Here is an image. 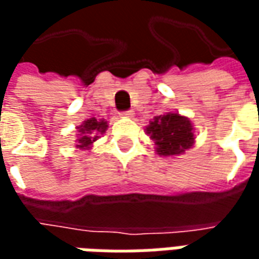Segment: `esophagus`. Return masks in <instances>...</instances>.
<instances>
[{
  "mask_svg": "<svg viewBox=\"0 0 259 259\" xmlns=\"http://www.w3.org/2000/svg\"><path fill=\"white\" fill-rule=\"evenodd\" d=\"M120 116H123V118H130V116H133V111H123V112L120 113Z\"/></svg>",
  "mask_w": 259,
  "mask_h": 259,
  "instance_id": "obj_1",
  "label": "esophagus"
}]
</instances>
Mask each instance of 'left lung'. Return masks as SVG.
Here are the masks:
<instances>
[{
  "label": "left lung",
  "instance_id": "left-lung-1",
  "mask_svg": "<svg viewBox=\"0 0 259 259\" xmlns=\"http://www.w3.org/2000/svg\"><path fill=\"white\" fill-rule=\"evenodd\" d=\"M147 133L157 144V152L163 157L179 155L194 144V135L190 119L179 113L169 112L155 116Z\"/></svg>",
  "mask_w": 259,
  "mask_h": 259
}]
</instances>
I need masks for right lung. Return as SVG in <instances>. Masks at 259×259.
<instances>
[{
	"instance_id": "right-lung-1",
	"label": "right lung",
	"mask_w": 259,
	"mask_h": 259,
	"mask_svg": "<svg viewBox=\"0 0 259 259\" xmlns=\"http://www.w3.org/2000/svg\"><path fill=\"white\" fill-rule=\"evenodd\" d=\"M108 124L107 122H104V120H97L96 118H91L87 119L84 123L81 124L79 129V140H77V147L79 148H89V146L93 144V141H96L98 139V133H104L105 130H107Z\"/></svg>"
}]
</instances>
